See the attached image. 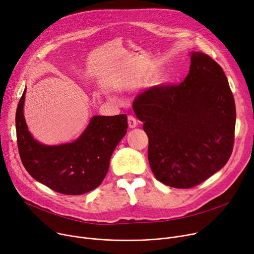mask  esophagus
I'll use <instances>...</instances> for the list:
<instances>
[{
  "label": "esophagus",
  "mask_w": 254,
  "mask_h": 254,
  "mask_svg": "<svg viewBox=\"0 0 254 254\" xmlns=\"http://www.w3.org/2000/svg\"><path fill=\"white\" fill-rule=\"evenodd\" d=\"M128 125L130 128H135L137 126V120H136L133 116H128Z\"/></svg>",
  "instance_id": "1"
}]
</instances>
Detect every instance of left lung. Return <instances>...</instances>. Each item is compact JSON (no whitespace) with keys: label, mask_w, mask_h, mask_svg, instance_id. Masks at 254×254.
<instances>
[{"label":"left lung","mask_w":254,"mask_h":254,"mask_svg":"<svg viewBox=\"0 0 254 254\" xmlns=\"http://www.w3.org/2000/svg\"><path fill=\"white\" fill-rule=\"evenodd\" d=\"M190 56L183 82L150 87L133 102L154 177L174 188L194 187L221 170L235 132V102L222 67L206 54Z\"/></svg>","instance_id":"1"}]
</instances>
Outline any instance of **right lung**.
<instances>
[{"mask_svg":"<svg viewBox=\"0 0 254 254\" xmlns=\"http://www.w3.org/2000/svg\"><path fill=\"white\" fill-rule=\"evenodd\" d=\"M26 88L16 111L19 154L30 176L54 191L80 195L99 187L116 146L127 133V116H93L73 142L46 145L28 131L23 107Z\"/></svg>","mask_w":254,"mask_h":254,"instance_id":"1","label":"right lung"}]
</instances>
